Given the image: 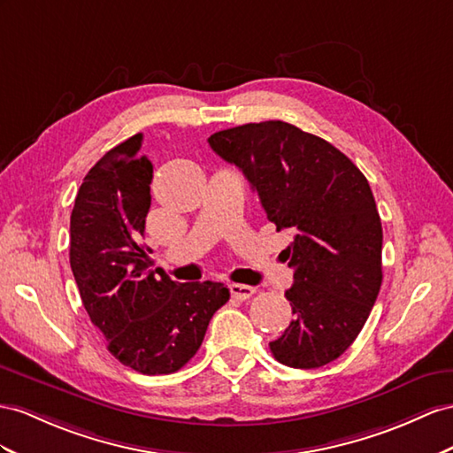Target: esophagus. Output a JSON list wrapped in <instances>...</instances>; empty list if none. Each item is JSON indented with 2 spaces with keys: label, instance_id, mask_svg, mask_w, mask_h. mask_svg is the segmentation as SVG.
<instances>
[{
  "label": "esophagus",
  "instance_id": "1",
  "mask_svg": "<svg viewBox=\"0 0 453 453\" xmlns=\"http://www.w3.org/2000/svg\"><path fill=\"white\" fill-rule=\"evenodd\" d=\"M229 293H231V296L237 298V300H247V298H250L254 293H257V288L250 287V285L231 283V285H229Z\"/></svg>",
  "mask_w": 453,
  "mask_h": 453
}]
</instances>
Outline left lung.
<instances>
[{"label": "left lung", "mask_w": 453, "mask_h": 453, "mask_svg": "<svg viewBox=\"0 0 453 453\" xmlns=\"http://www.w3.org/2000/svg\"><path fill=\"white\" fill-rule=\"evenodd\" d=\"M235 165L277 231L295 283L285 296L295 319L270 342L296 369L331 364L365 326L382 283V227L365 176L337 147L281 120L242 124L208 137Z\"/></svg>", "instance_id": "obj_1"}]
</instances>
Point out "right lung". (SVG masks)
Masks as SVG:
<instances>
[{"mask_svg":"<svg viewBox=\"0 0 453 453\" xmlns=\"http://www.w3.org/2000/svg\"><path fill=\"white\" fill-rule=\"evenodd\" d=\"M135 134L97 160L71 214V268L91 323L120 364L143 375L181 369L229 300L224 283H176L149 270L142 245L153 165Z\"/></svg>","mask_w":453,"mask_h":453,"instance_id":"1","label":"right lung"}]
</instances>
